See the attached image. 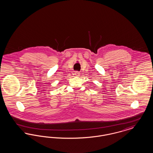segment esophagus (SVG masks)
Here are the masks:
<instances>
[{
	"label": "esophagus",
	"instance_id": "1",
	"mask_svg": "<svg viewBox=\"0 0 153 153\" xmlns=\"http://www.w3.org/2000/svg\"><path fill=\"white\" fill-rule=\"evenodd\" d=\"M74 74V75H75L76 76H79L80 74V72H78V71H76V72H75Z\"/></svg>",
	"mask_w": 153,
	"mask_h": 153
}]
</instances>
